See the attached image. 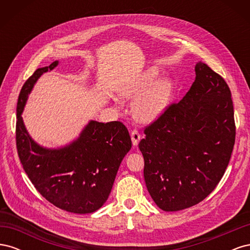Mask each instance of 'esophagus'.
I'll return each instance as SVG.
<instances>
[{"instance_id":"1","label":"esophagus","mask_w":250,"mask_h":250,"mask_svg":"<svg viewBox=\"0 0 250 250\" xmlns=\"http://www.w3.org/2000/svg\"><path fill=\"white\" fill-rule=\"evenodd\" d=\"M130 135H131V141H132V145L133 146H137L140 140H141V135L139 133V131L137 129H133L131 130L130 132Z\"/></svg>"}]
</instances>
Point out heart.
Masks as SVG:
<instances>
[{
    "label": "heart",
    "instance_id": "obj_1",
    "mask_svg": "<svg viewBox=\"0 0 250 250\" xmlns=\"http://www.w3.org/2000/svg\"><path fill=\"white\" fill-rule=\"evenodd\" d=\"M157 75L156 67H150L137 81L120 92L127 98L140 96L134 103V113L142 122H152L156 120L168 107L171 100L174 89L173 81L169 78H161L154 82Z\"/></svg>",
    "mask_w": 250,
    "mask_h": 250
}]
</instances>
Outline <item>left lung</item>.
Instances as JSON below:
<instances>
[{"instance_id":"left-lung-1","label":"left lung","mask_w":250,"mask_h":250,"mask_svg":"<svg viewBox=\"0 0 250 250\" xmlns=\"http://www.w3.org/2000/svg\"><path fill=\"white\" fill-rule=\"evenodd\" d=\"M195 73L190 90L145 128L139 144L147 190L166 211L191 208L214 191L236 139L229 85L201 62Z\"/></svg>"}]
</instances>
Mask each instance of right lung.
I'll return each instance as SVG.
<instances>
[{
	"instance_id": "add662e5",
	"label": "right lung",
	"mask_w": 250,
	"mask_h": 250,
	"mask_svg": "<svg viewBox=\"0 0 250 250\" xmlns=\"http://www.w3.org/2000/svg\"><path fill=\"white\" fill-rule=\"evenodd\" d=\"M58 65L37 69L22 85L17 107V148L29 179L42 197L75 214H89L107 200L120 164L131 149L123 123L89 121L79 137L57 149L39 145L28 133L21 118L29 94L43 73Z\"/></svg>"
}]
</instances>
